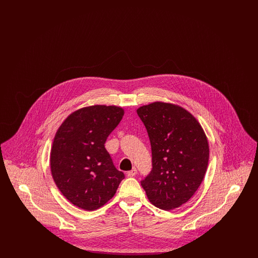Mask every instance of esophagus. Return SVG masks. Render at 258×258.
Wrapping results in <instances>:
<instances>
[{
  "label": "esophagus",
  "instance_id": "1",
  "mask_svg": "<svg viewBox=\"0 0 258 258\" xmlns=\"http://www.w3.org/2000/svg\"><path fill=\"white\" fill-rule=\"evenodd\" d=\"M126 174H127L128 177H135V175L137 174V170H136V168H133L131 171L127 172Z\"/></svg>",
  "mask_w": 258,
  "mask_h": 258
}]
</instances>
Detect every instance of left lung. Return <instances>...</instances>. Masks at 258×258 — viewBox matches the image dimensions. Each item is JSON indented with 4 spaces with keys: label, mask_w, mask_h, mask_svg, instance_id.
Here are the masks:
<instances>
[{
    "label": "left lung",
    "mask_w": 258,
    "mask_h": 258,
    "mask_svg": "<svg viewBox=\"0 0 258 258\" xmlns=\"http://www.w3.org/2000/svg\"><path fill=\"white\" fill-rule=\"evenodd\" d=\"M151 142L153 168L141 181L150 202L172 210L187 202L207 170L209 144L197 119L181 106L156 101L137 109Z\"/></svg>",
    "instance_id": "1"
}]
</instances>
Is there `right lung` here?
Listing matches in <instances>:
<instances>
[{"label": "right lung", "instance_id": "1", "mask_svg": "<svg viewBox=\"0 0 258 258\" xmlns=\"http://www.w3.org/2000/svg\"><path fill=\"white\" fill-rule=\"evenodd\" d=\"M123 109L93 105L72 113L54 137L50 155L52 177L62 196L86 211L110 200L124 178L104 147Z\"/></svg>", "mask_w": 258, "mask_h": 258}]
</instances>
